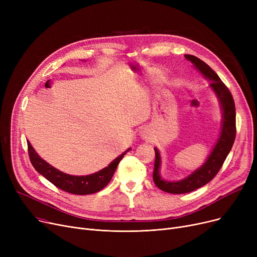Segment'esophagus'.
<instances>
[{
    "label": "esophagus",
    "instance_id": "obj_1",
    "mask_svg": "<svg viewBox=\"0 0 257 257\" xmlns=\"http://www.w3.org/2000/svg\"><path fill=\"white\" fill-rule=\"evenodd\" d=\"M140 136L143 140H150L151 138V131L148 128H143L140 132Z\"/></svg>",
    "mask_w": 257,
    "mask_h": 257
}]
</instances>
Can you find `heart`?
Segmentation results:
<instances>
[{
	"label": "heart",
	"instance_id": "1",
	"mask_svg": "<svg viewBox=\"0 0 257 257\" xmlns=\"http://www.w3.org/2000/svg\"><path fill=\"white\" fill-rule=\"evenodd\" d=\"M157 77H158V79H159V80H164V79H165V76H164L163 74H158V75H157Z\"/></svg>",
	"mask_w": 257,
	"mask_h": 257
}]
</instances>
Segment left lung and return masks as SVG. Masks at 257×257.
Returning a JSON list of instances; mask_svg holds the SVG:
<instances>
[{
    "label": "left lung",
    "instance_id": "8db88e82",
    "mask_svg": "<svg viewBox=\"0 0 257 257\" xmlns=\"http://www.w3.org/2000/svg\"><path fill=\"white\" fill-rule=\"evenodd\" d=\"M184 57L193 63L195 69L202 76L209 81V87L217 97L222 111V123L220 137L213 146L210 154L207 156L205 163L194 171L187 177L178 181L165 180L160 175L161 157L157 148L155 150V164L153 171L154 183L161 191L170 194H185L193 192L197 188L207 184L218 174L223 166L227 155L230 152L235 139V105L232 94L222 82L209 65L194 55H184Z\"/></svg>",
    "mask_w": 257,
    "mask_h": 257
}]
</instances>
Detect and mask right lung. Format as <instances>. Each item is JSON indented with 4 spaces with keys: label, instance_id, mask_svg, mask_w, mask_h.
Wrapping results in <instances>:
<instances>
[{
    "label": "right lung",
    "instance_id": "1",
    "mask_svg": "<svg viewBox=\"0 0 257 257\" xmlns=\"http://www.w3.org/2000/svg\"><path fill=\"white\" fill-rule=\"evenodd\" d=\"M27 144H28L29 157L34 169L60 190L75 195H89L103 190L111 180L120 159L131 150V148H129L125 152L113 159L108 167L100 170L97 173L86 175V176H74V175L65 174L52 167L36 153L29 141L27 142Z\"/></svg>",
    "mask_w": 257,
    "mask_h": 257
}]
</instances>
